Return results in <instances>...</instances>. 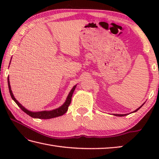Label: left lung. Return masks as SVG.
Listing matches in <instances>:
<instances>
[{
	"instance_id": "1",
	"label": "left lung",
	"mask_w": 159,
	"mask_h": 159,
	"mask_svg": "<svg viewBox=\"0 0 159 159\" xmlns=\"http://www.w3.org/2000/svg\"><path fill=\"white\" fill-rule=\"evenodd\" d=\"M145 104V102L142 104V105H141V107H139V108H138V109H137L135 111H133V112H132V113H134V112H137V111H138V110H139V109H140V108L141 107H142L143 105V104ZM113 116H119V117H122V116H127V115H128V114H113Z\"/></svg>"
}]
</instances>
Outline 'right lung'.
<instances>
[{
  "mask_svg": "<svg viewBox=\"0 0 159 159\" xmlns=\"http://www.w3.org/2000/svg\"><path fill=\"white\" fill-rule=\"evenodd\" d=\"M8 87H9V93H10V95H11V98L14 100V102L17 104V105H18L20 108V109H21L24 111V112L26 113V114L29 115V116H31L33 118H38V119L46 120V119H51V118L57 117L59 116H61L63 114H65L67 112V109H68V107L70 106V104L71 103V100H72V94L74 92V90H75V89H76V85H74L72 87V89H71V91L68 94V96H67V97L65 102H64L60 107L57 108V109H53L52 111H36V112H33V111L26 109L25 107H24L22 104H20L18 101L15 98V97H14V96H13V94L12 93L11 86H10L9 76H8Z\"/></svg>",
  "mask_w": 159,
  "mask_h": 159,
  "instance_id": "right-lung-1",
  "label": "right lung"
}]
</instances>
